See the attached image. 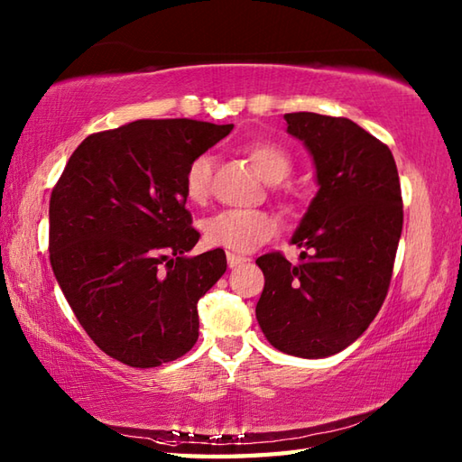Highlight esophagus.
<instances>
[{
  "label": "esophagus",
  "instance_id": "obj_1",
  "mask_svg": "<svg viewBox=\"0 0 462 462\" xmlns=\"http://www.w3.org/2000/svg\"><path fill=\"white\" fill-rule=\"evenodd\" d=\"M226 260H228V266H230L232 270L238 268V266H244V263L248 262L246 256H238V254H232V252L226 254Z\"/></svg>",
  "mask_w": 462,
  "mask_h": 462
}]
</instances>
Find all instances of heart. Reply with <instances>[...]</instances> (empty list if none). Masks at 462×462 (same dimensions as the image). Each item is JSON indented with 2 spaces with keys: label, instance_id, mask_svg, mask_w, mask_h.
I'll return each mask as SVG.
<instances>
[{
  "label": "heart",
  "instance_id": "b5f03b06",
  "mask_svg": "<svg viewBox=\"0 0 462 462\" xmlns=\"http://www.w3.org/2000/svg\"><path fill=\"white\" fill-rule=\"evenodd\" d=\"M250 161L266 182H282L291 172V156L283 146L270 141H256L246 146ZM214 159L202 152L189 162L184 171V190L189 200L200 204L210 196ZM278 230L276 216L266 210L228 208L208 216L202 222L204 240L210 246L234 252H252L268 242Z\"/></svg>",
  "mask_w": 462,
  "mask_h": 462
}]
</instances>
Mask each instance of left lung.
Masks as SVG:
<instances>
[{"instance_id": "left-lung-1", "label": "left lung", "mask_w": 462, "mask_h": 462, "mask_svg": "<svg viewBox=\"0 0 462 462\" xmlns=\"http://www.w3.org/2000/svg\"><path fill=\"white\" fill-rule=\"evenodd\" d=\"M288 133L313 156L319 190L283 254L256 260L263 291L256 318L288 356L319 359L351 346L385 301L403 230V199L389 146L349 119L283 115Z\"/></svg>"}]
</instances>
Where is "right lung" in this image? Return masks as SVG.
I'll list each match as a JSON object with an SVG mask.
<instances>
[{
	"mask_svg": "<svg viewBox=\"0 0 462 462\" xmlns=\"http://www.w3.org/2000/svg\"><path fill=\"white\" fill-rule=\"evenodd\" d=\"M234 125L143 119L89 134L49 200V260L95 346L131 367L182 357L199 339L196 303L226 272L184 208V171Z\"/></svg>",
	"mask_w": 462,
	"mask_h": 462,
	"instance_id": "1",
	"label": "right lung"
}]
</instances>
